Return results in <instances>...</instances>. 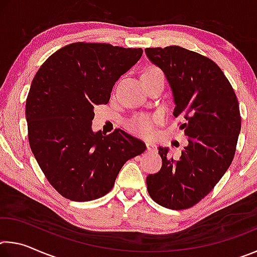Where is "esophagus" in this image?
I'll use <instances>...</instances> for the list:
<instances>
[{
	"instance_id": "obj_1",
	"label": "esophagus",
	"mask_w": 257,
	"mask_h": 257,
	"mask_svg": "<svg viewBox=\"0 0 257 257\" xmlns=\"http://www.w3.org/2000/svg\"><path fill=\"white\" fill-rule=\"evenodd\" d=\"M146 149L149 152H156L158 151V146L153 142H146Z\"/></svg>"
}]
</instances>
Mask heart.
Returning a JSON list of instances; mask_svg holds the SVG:
<instances>
[{
  "label": "heart",
  "mask_w": 257,
  "mask_h": 257,
  "mask_svg": "<svg viewBox=\"0 0 257 257\" xmlns=\"http://www.w3.org/2000/svg\"><path fill=\"white\" fill-rule=\"evenodd\" d=\"M152 76H163L162 71L156 67H147L145 69L143 77H152ZM159 118L153 115L141 114L134 116L132 120L128 121L127 127L130 132L139 135V136H151L154 133L155 124L158 123Z\"/></svg>",
  "instance_id": "b5f03b06"
}]
</instances>
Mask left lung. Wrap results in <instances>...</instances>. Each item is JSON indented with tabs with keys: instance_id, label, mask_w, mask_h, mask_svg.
<instances>
[{
	"instance_id": "1",
	"label": "left lung",
	"mask_w": 257,
	"mask_h": 257,
	"mask_svg": "<svg viewBox=\"0 0 257 257\" xmlns=\"http://www.w3.org/2000/svg\"><path fill=\"white\" fill-rule=\"evenodd\" d=\"M145 53L167 78L173 115L184 119L179 129L188 142L178 161L169 156V147H159L162 168L147 176V190L160 205L184 210L205 197L231 164L241 128L239 104L212 60L180 46Z\"/></svg>"
}]
</instances>
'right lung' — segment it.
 I'll list each match as a JSON object with an SVG mask.
<instances>
[{"label":"right lung","mask_w":257,"mask_h":257,"mask_svg":"<svg viewBox=\"0 0 257 257\" xmlns=\"http://www.w3.org/2000/svg\"><path fill=\"white\" fill-rule=\"evenodd\" d=\"M142 54V49L75 43L52 54L34 77L26 101L30 149L66 198L104 196L123 164L146 150L121 129L108 136L92 129L95 106L108 103L113 85Z\"/></svg>","instance_id":"add662e5"}]
</instances>
